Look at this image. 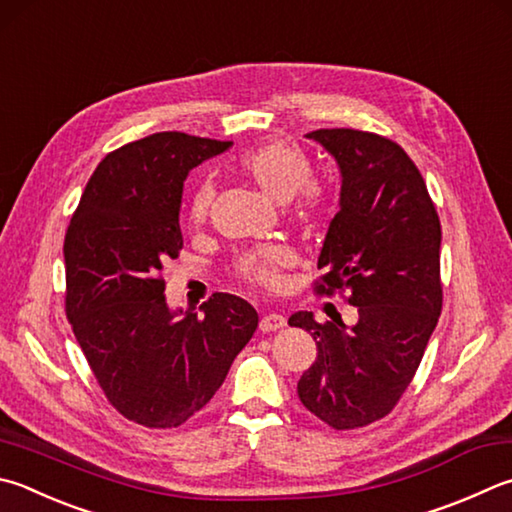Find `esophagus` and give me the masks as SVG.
Here are the masks:
<instances>
[{"mask_svg":"<svg viewBox=\"0 0 512 512\" xmlns=\"http://www.w3.org/2000/svg\"><path fill=\"white\" fill-rule=\"evenodd\" d=\"M284 324H286L284 315H280V313H268V315H264L262 320H259V329H262V333H271V331L282 329Z\"/></svg>","mask_w":512,"mask_h":512,"instance_id":"esophagus-1","label":"esophagus"}]
</instances>
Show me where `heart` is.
Returning <instances> with one entry per match:
<instances>
[{"instance_id":"heart-1","label":"heart","mask_w":512,"mask_h":512,"mask_svg":"<svg viewBox=\"0 0 512 512\" xmlns=\"http://www.w3.org/2000/svg\"><path fill=\"white\" fill-rule=\"evenodd\" d=\"M239 172L250 183H255L268 199L275 203H293L295 215L300 219H313L322 210V190L313 185V165L309 156L286 143H266L255 150H248L239 159ZM212 183L201 181L194 188L190 201V217L194 221H203L208 217L212 203ZM291 262V255L282 246H262L253 248L239 257L237 268L241 277L248 282L273 286L280 277L282 268Z\"/></svg>"}]
</instances>
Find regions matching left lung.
Returning a JSON list of instances; mask_svg holds the SVG:
<instances>
[{"label":"left lung","instance_id":"left-lung-1","mask_svg":"<svg viewBox=\"0 0 512 512\" xmlns=\"http://www.w3.org/2000/svg\"><path fill=\"white\" fill-rule=\"evenodd\" d=\"M306 138L340 170V208L324 237V275L315 288L347 291L358 322L320 324L311 311L288 318L318 345L297 396L320 421L353 430L392 412L421 365L443 302L441 224L401 145L358 129H315Z\"/></svg>","mask_w":512,"mask_h":512}]
</instances>
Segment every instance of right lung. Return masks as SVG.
Returning a JSON list of instances; mask_svg holds the SVG:
<instances>
[{"label":"right lung","mask_w":512,"mask_h":512,"mask_svg":"<svg viewBox=\"0 0 512 512\" xmlns=\"http://www.w3.org/2000/svg\"><path fill=\"white\" fill-rule=\"evenodd\" d=\"M232 143L159 132L107 154L64 237L67 318L125 418L176 427L206 405L257 329V311L217 293L201 313L170 309L163 264L179 257L183 181Z\"/></svg>","instance_id":"add662e5"}]
</instances>
